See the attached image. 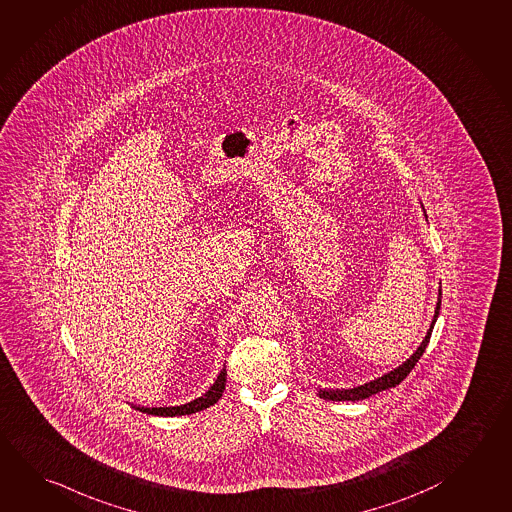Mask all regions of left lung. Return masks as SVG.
Listing matches in <instances>:
<instances>
[{"label":"left lung","mask_w":512,"mask_h":512,"mask_svg":"<svg viewBox=\"0 0 512 512\" xmlns=\"http://www.w3.org/2000/svg\"><path fill=\"white\" fill-rule=\"evenodd\" d=\"M424 213H426V211H424ZM426 218H428V214H426ZM440 303H442V289L438 290L437 308H435V316H433V321H431V326H429L428 334L424 337V341L420 343L419 348L415 350V354L411 355V357L406 359V361L400 364V366L393 368L391 372L384 373V375L377 377V379H373V381L364 382L361 386H354V388H348V390H319L317 395H319L321 399L341 402V400L368 399V397H372V395L379 393V391L388 390V388H395L397 384H400V382L404 381V379L408 377L409 372L415 368V364L419 363L420 357H422V354L426 352L429 337H431V332H433V326L437 323L438 312H440Z\"/></svg>","instance_id":"obj_1"}]
</instances>
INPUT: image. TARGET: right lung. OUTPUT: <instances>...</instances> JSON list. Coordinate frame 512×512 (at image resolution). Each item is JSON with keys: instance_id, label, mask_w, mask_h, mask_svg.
Instances as JSON below:
<instances>
[{"instance_id": "1", "label": "right lung", "mask_w": 512, "mask_h": 512, "mask_svg": "<svg viewBox=\"0 0 512 512\" xmlns=\"http://www.w3.org/2000/svg\"><path fill=\"white\" fill-rule=\"evenodd\" d=\"M225 382H227V370H225V364H223V370L220 375L216 377L213 386L209 390L205 391L202 397L186 402V404H180V406H160V408H148V406H133L135 409H139L142 413H148V415H157V417H180V415H191L196 411H202V409L209 408L216 404L220 397H222L223 390H225Z\"/></svg>"}]
</instances>
